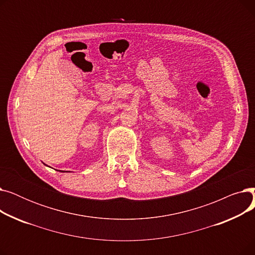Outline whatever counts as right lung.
<instances>
[{"label":"right lung","mask_w":255,"mask_h":255,"mask_svg":"<svg viewBox=\"0 0 255 255\" xmlns=\"http://www.w3.org/2000/svg\"><path fill=\"white\" fill-rule=\"evenodd\" d=\"M60 171H61V170H60Z\"/></svg>","instance_id":"1"}]
</instances>
